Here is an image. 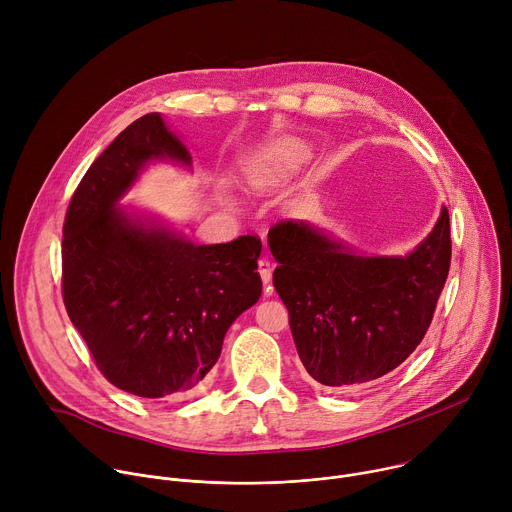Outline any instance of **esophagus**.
<instances>
[{
  "label": "esophagus",
  "mask_w": 512,
  "mask_h": 512,
  "mask_svg": "<svg viewBox=\"0 0 512 512\" xmlns=\"http://www.w3.org/2000/svg\"><path fill=\"white\" fill-rule=\"evenodd\" d=\"M257 271H259V275H261L263 283L267 285V283L271 281V263H269L267 259H259V263H257ZM269 294H271V289L267 287V289H265V296H269Z\"/></svg>",
  "instance_id": "obj_1"
}]
</instances>
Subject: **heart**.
<instances>
[{"label":"heart","mask_w":512,"mask_h":512,"mask_svg":"<svg viewBox=\"0 0 512 512\" xmlns=\"http://www.w3.org/2000/svg\"><path fill=\"white\" fill-rule=\"evenodd\" d=\"M308 145L300 139H283L261 158L253 168L255 182H267L291 168L300 166L308 158Z\"/></svg>","instance_id":"heart-1"}]
</instances>
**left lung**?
I'll use <instances>...</instances> for the list:
<instances>
[{
  "instance_id": "8db88e82",
  "label": "left lung",
  "mask_w": 512,
  "mask_h": 512,
  "mask_svg": "<svg viewBox=\"0 0 512 512\" xmlns=\"http://www.w3.org/2000/svg\"><path fill=\"white\" fill-rule=\"evenodd\" d=\"M273 285L310 377L354 389L397 369L423 340L452 261L450 214L405 257H364L324 231L281 221L269 229Z\"/></svg>"
}]
</instances>
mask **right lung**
I'll use <instances>...</instances> for the list:
<instances>
[{"label": "right lung", "mask_w": 512, "mask_h": 512, "mask_svg": "<svg viewBox=\"0 0 512 512\" xmlns=\"http://www.w3.org/2000/svg\"><path fill=\"white\" fill-rule=\"evenodd\" d=\"M190 166L160 113L123 129L66 208L62 300L97 369L145 399L192 393L221 356L231 324L261 296V239L194 245L133 221L117 200L152 160Z\"/></svg>", "instance_id": "add662e5"}]
</instances>
